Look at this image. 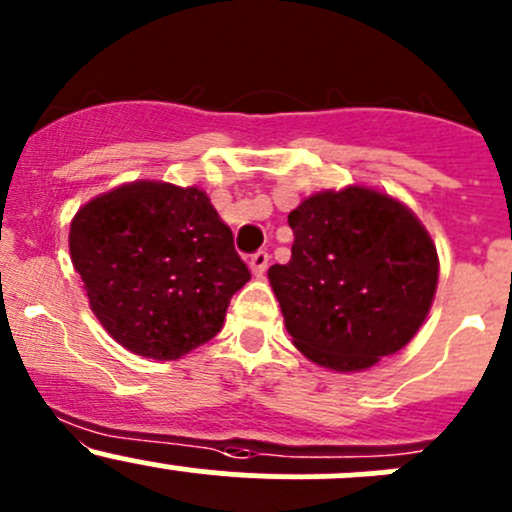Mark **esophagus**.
Masks as SVG:
<instances>
[{"label": "esophagus", "instance_id": "obj_1", "mask_svg": "<svg viewBox=\"0 0 512 512\" xmlns=\"http://www.w3.org/2000/svg\"><path fill=\"white\" fill-rule=\"evenodd\" d=\"M267 265H270V255H267V252L260 250L250 257V270L255 277H262V274L267 272Z\"/></svg>", "mask_w": 512, "mask_h": 512}]
</instances>
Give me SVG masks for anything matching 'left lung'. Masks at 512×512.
Segmentation results:
<instances>
[{"mask_svg":"<svg viewBox=\"0 0 512 512\" xmlns=\"http://www.w3.org/2000/svg\"><path fill=\"white\" fill-rule=\"evenodd\" d=\"M289 225L292 260L267 277L294 346L336 373L402 351L439 282L437 245L422 220L390 193L353 184L304 198Z\"/></svg>","mask_w":512,"mask_h":512,"instance_id":"1","label":"left lung"}]
</instances>
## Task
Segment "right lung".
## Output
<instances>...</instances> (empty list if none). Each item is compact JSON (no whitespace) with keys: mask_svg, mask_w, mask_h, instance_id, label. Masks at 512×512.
Returning a JSON list of instances; mask_svg holds the SVG:
<instances>
[{"mask_svg":"<svg viewBox=\"0 0 512 512\" xmlns=\"http://www.w3.org/2000/svg\"><path fill=\"white\" fill-rule=\"evenodd\" d=\"M68 245L95 319L142 358L176 360L211 341L250 282L198 186L142 179L100 193L73 215Z\"/></svg>","mask_w":512,"mask_h":512,"instance_id":"right-lung-1","label":"right lung"}]
</instances>
